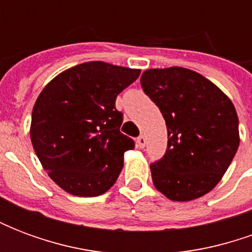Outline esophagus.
<instances>
[{
	"label": "esophagus",
	"mask_w": 252,
	"mask_h": 252,
	"mask_svg": "<svg viewBox=\"0 0 252 252\" xmlns=\"http://www.w3.org/2000/svg\"><path fill=\"white\" fill-rule=\"evenodd\" d=\"M136 146L139 148H144V147H146V137L143 136V135H140V136L137 137Z\"/></svg>",
	"instance_id": "esophagus-1"
}]
</instances>
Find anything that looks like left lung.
<instances>
[{"mask_svg": "<svg viewBox=\"0 0 252 252\" xmlns=\"http://www.w3.org/2000/svg\"><path fill=\"white\" fill-rule=\"evenodd\" d=\"M140 83L167 126L166 153L151 163L154 185L173 201L206 194L220 182L240 142L231 99L184 67L146 70Z\"/></svg>", "mask_w": 252, "mask_h": 252, "instance_id": "1", "label": "left lung"}]
</instances>
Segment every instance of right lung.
Segmentation results:
<instances>
[{
  "mask_svg": "<svg viewBox=\"0 0 252 252\" xmlns=\"http://www.w3.org/2000/svg\"><path fill=\"white\" fill-rule=\"evenodd\" d=\"M140 70L86 62L61 72L32 110L31 140L51 180L70 194L95 197L113 186L124 153L135 147L120 132L117 95Z\"/></svg>",
  "mask_w": 252,
  "mask_h": 252,
  "instance_id": "obj_1",
  "label": "right lung"
}]
</instances>
